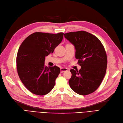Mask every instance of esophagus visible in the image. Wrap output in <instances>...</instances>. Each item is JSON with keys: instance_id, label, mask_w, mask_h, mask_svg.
I'll return each instance as SVG.
<instances>
[{"instance_id": "obj_1", "label": "esophagus", "mask_w": 123, "mask_h": 123, "mask_svg": "<svg viewBox=\"0 0 123 123\" xmlns=\"http://www.w3.org/2000/svg\"><path fill=\"white\" fill-rule=\"evenodd\" d=\"M68 69H67V68H63V67H62V68H60V71H61V73H63V72H64L65 71H66Z\"/></svg>"}]
</instances>
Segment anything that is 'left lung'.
<instances>
[{
    "instance_id": "obj_1",
    "label": "left lung",
    "mask_w": 123,
    "mask_h": 123,
    "mask_svg": "<svg viewBox=\"0 0 123 123\" xmlns=\"http://www.w3.org/2000/svg\"><path fill=\"white\" fill-rule=\"evenodd\" d=\"M64 36L74 46L75 58L81 66L79 71L70 70V88L80 95L94 92L106 73L107 60L103 45L97 37L84 31L71 32Z\"/></svg>"
}]
</instances>
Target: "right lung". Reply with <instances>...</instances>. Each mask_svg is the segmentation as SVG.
<instances>
[{"label": "right lung", "instance_id": "right-lung-1", "mask_svg": "<svg viewBox=\"0 0 123 123\" xmlns=\"http://www.w3.org/2000/svg\"><path fill=\"white\" fill-rule=\"evenodd\" d=\"M63 34L35 32L21 44L16 59L17 71L22 83L31 93L44 95L54 87L60 69L56 66H45V58L61 43Z\"/></svg>", "mask_w": 123, "mask_h": 123}]
</instances>
